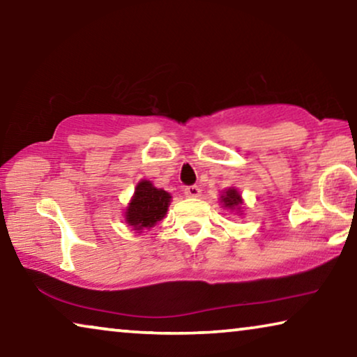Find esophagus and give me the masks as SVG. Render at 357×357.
<instances>
[{
  "instance_id": "obj_1",
  "label": "esophagus",
  "mask_w": 357,
  "mask_h": 357,
  "mask_svg": "<svg viewBox=\"0 0 357 357\" xmlns=\"http://www.w3.org/2000/svg\"><path fill=\"white\" fill-rule=\"evenodd\" d=\"M184 194L185 197H190V199H197V197H200L202 190L199 185H188V188L184 189Z\"/></svg>"
}]
</instances>
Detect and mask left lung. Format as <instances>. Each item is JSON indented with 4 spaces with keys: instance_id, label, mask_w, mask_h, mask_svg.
<instances>
[{
    "instance_id": "left-lung-1",
    "label": "left lung",
    "mask_w": 357,
    "mask_h": 357,
    "mask_svg": "<svg viewBox=\"0 0 357 357\" xmlns=\"http://www.w3.org/2000/svg\"><path fill=\"white\" fill-rule=\"evenodd\" d=\"M221 204L225 205L226 208L238 211V210H241V205H242V197H241V194L237 192V189L229 188L226 190V192H222Z\"/></svg>"
}]
</instances>
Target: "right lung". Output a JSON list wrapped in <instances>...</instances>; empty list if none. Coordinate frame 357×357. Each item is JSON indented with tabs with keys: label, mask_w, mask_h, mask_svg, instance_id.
Segmentation results:
<instances>
[{
	"label": "right lung",
	"mask_w": 357,
	"mask_h": 357,
	"mask_svg": "<svg viewBox=\"0 0 357 357\" xmlns=\"http://www.w3.org/2000/svg\"><path fill=\"white\" fill-rule=\"evenodd\" d=\"M169 200L172 195L167 190L157 189L151 181L142 179L137 183L135 195L126 206L125 221L137 232L151 229L167 215Z\"/></svg>",
	"instance_id": "1"
}]
</instances>
